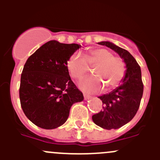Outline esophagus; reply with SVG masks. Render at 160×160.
Wrapping results in <instances>:
<instances>
[{"label": "esophagus", "instance_id": "34e87169", "mask_svg": "<svg viewBox=\"0 0 160 160\" xmlns=\"http://www.w3.org/2000/svg\"><path fill=\"white\" fill-rule=\"evenodd\" d=\"M83 97H84V100H89L90 99V96H89V95H87V94H83Z\"/></svg>", "mask_w": 160, "mask_h": 160}]
</instances>
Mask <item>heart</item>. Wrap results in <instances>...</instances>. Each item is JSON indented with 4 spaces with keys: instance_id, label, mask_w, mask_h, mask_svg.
I'll list each match as a JSON object with an SVG mask.
<instances>
[{
    "instance_id": "obj_1",
    "label": "heart",
    "mask_w": 160,
    "mask_h": 160,
    "mask_svg": "<svg viewBox=\"0 0 160 160\" xmlns=\"http://www.w3.org/2000/svg\"><path fill=\"white\" fill-rule=\"evenodd\" d=\"M67 68L72 78L80 80L89 71V67H93L92 76L85 78L80 83L83 91L95 93L103 88V83L107 90L117 87L124 78L126 72L125 63L118 56L106 49H90L87 56L75 52L67 60Z\"/></svg>"
}]
</instances>
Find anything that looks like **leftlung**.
Returning <instances> with one entry per match:
<instances>
[{
    "label": "left lung",
    "instance_id": "8db88e82",
    "mask_svg": "<svg viewBox=\"0 0 160 160\" xmlns=\"http://www.w3.org/2000/svg\"><path fill=\"white\" fill-rule=\"evenodd\" d=\"M98 44L116 52L126 65L122 83L109 93L98 97L104 104L103 110L92 116L93 122L102 128L117 129L129 122L138 110L143 93L141 68L127 50L110 42Z\"/></svg>",
    "mask_w": 160,
    "mask_h": 160
}]
</instances>
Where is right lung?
Returning <instances> with one entry per match:
<instances>
[{
    "instance_id": "right-lung-1",
    "label": "right lung",
    "mask_w": 160,
    "mask_h": 160,
    "mask_svg": "<svg viewBox=\"0 0 160 160\" xmlns=\"http://www.w3.org/2000/svg\"><path fill=\"white\" fill-rule=\"evenodd\" d=\"M80 47L51 40L27 59L19 97L25 116L38 127L53 129L61 126L68 118L71 106L83 100L67 65L69 57Z\"/></svg>"
}]
</instances>
